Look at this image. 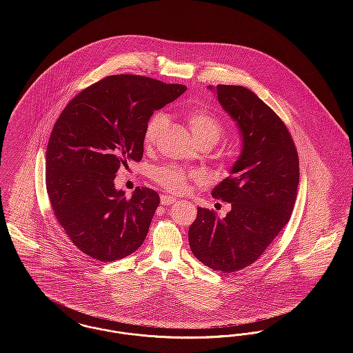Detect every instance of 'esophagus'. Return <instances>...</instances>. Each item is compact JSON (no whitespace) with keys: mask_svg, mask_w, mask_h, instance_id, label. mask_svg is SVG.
Instances as JSON below:
<instances>
[{"mask_svg":"<svg viewBox=\"0 0 353 353\" xmlns=\"http://www.w3.org/2000/svg\"><path fill=\"white\" fill-rule=\"evenodd\" d=\"M160 200H161V205H164V206H169V205H172L173 202H176V199H174V197L165 196V194H163V196L160 197Z\"/></svg>","mask_w":353,"mask_h":353,"instance_id":"obj_1","label":"esophagus"}]
</instances>
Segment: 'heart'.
Returning <instances> with one entry per match:
<instances>
[{"mask_svg": "<svg viewBox=\"0 0 353 353\" xmlns=\"http://www.w3.org/2000/svg\"><path fill=\"white\" fill-rule=\"evenodd\" d=\"M186 120L190 131L197 140L213 139L216 143L222 134V124L212 112L202 108H190L186 111ZM168 124V117L164 112H156L147 123L144 131V144L152 145L156 139L164 131ZM153 180L173 193H183L186 190L189 181L199 180L200 174L194 170L181 168L177 165H164L153 170Z\"/></svg>", "mask_w": 353, "mask_h": 353, "instance_id": "1", "label": "heart"}]
</instances>
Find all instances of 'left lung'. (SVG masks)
<instances>
[{"label": "left lung", "instance_id": "8db88e82", "mask_svg": "<svg viewBox=\"0 0 353 353\" xmlns=\"http://www.w3.org/2000/svg\"><path fill=\"white\" fill-rule=\"evenodd\" d=\"M232 118L241 152L229 177L212 196L230 202L219 219L197 208L189 228V246L210 269L230 274L254 263L291 217L299 185V159L283 121L252 91L242 85H208Z\"/></svg>", "mask_w": 353, "mask_h": 353}]
</instances>
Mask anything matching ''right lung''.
<instances>
[{"instance_id": "add662e5", "label": "right lung", "mask_w": 353, "mask_h": 353, "mask_svg": "<svg viewBox=\"0 0 353 353\" xmlns=\"http://www.w3.org/2000/svg\"><path fill=\"white\" fill-rule=\"evenodd\" d=\"M184 84L139 75H112L90 85L57 120L46 151V189L71 242L101 262L136 252L160 203L150 188L131 199L115 188L120 167L140 161L154 111L176 101Z\"/></svg>"}]
</instances>
